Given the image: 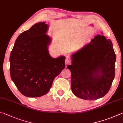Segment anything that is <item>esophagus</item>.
<instances>
[{"label": "esophagus", "mask_w": 123, "mask_h": 123, "mask_svg": "<svg viewBox=\"0 0 123 123\" xmlns=\"http://www.w3.org/2000/svg\"><path fill=\"white\" fill-rule=\"evenodd\" d=\"M71 63V59L69 57H68L67 56L66 58V59H65V63L66 64H69Z\"/></svg>", "instance_id": "esophagus-1"}]
</instances>
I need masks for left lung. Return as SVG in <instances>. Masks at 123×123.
Here are the masks:
<instances>
[{
	"label": "left lung",
	"instance_id": "8db88e82",
	"mask_svg": "<svg viewBox=\"0 0 123 123\" xmlns=\"http://www.w3.org/2000/svg\"><path fill=\"white\" fill-rule=\"evenodd\" d=\"M71 90L76 96L96 100L106 95L115 78L116 55L110 39L97 35L73 54Z\"/></svg>",
	"mask_w": 123,
	"mask_h": 123
}]
</instances>
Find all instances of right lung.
<instances>
[{"label": "right lung", "mask_w": 123, "mask_h": 123, "mask_svg": "<svg viewBox=\"0 0 123 123\" xmlns=\"http://www.w3.org/2000/svg\"><path fill=\"white\" fill-rule=\"evenodd\" d=\"M48 26L37 23L17 38L11 52L10 75L21 94L39 97L50 90L53 80L65 67V57L52 58L47 46Z\"/></svg>", "instance_id": "obj_1"}]
</instances>
